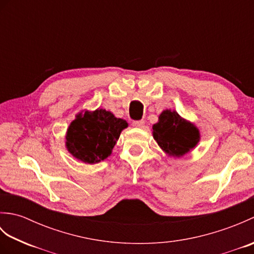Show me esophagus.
Segmentation results:
<instances>
[{"mask_svg":"<svg viewBox=\"0 0 254 254\" xmlns=\"http://www.w3.org/2000/svg\"><path fill=\"white\" fill-rule=\"evenodd\" d=\"M132 126L135 127H139L142 128L145 127V121L144 120H138V121H133L132 122Z\"/></svg>","mask_w":254,"mask_h":254,"instance_id":"obj_1","label":"esophagus"}]
</instances>
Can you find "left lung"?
Returning a JSON list of instances; mask_svg holds the SVG:
<instances>
[{
	"mask_svg": "<svg viewBox=\"0 0 254 254\" xmlns=\"http://www.w3.org/2000/svg\"><path fill=\"white\" fill-rule=\"evenodd\" d=\"M153 136L159 147L175 158L188 154L201 138L195 124L170 109H166L159 115L158 122L153 126Z\"/></svg>",
	"mask_w": 254,
	"mask_h": 254,
	"instance_id": "left-lung-1",
	"label": "left lung"
}]
</instances>
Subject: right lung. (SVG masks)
<instances>
[{"label": "right lung", "instance_id": "1", "mask_svg": "<svg viewBox=\"0 0 254 254\" xmlns=\"http://www.w3.org/2000/svg\"><path fill=\"white\" fill-rule=\"evenodd\" d=\"M127 126L126 120L100 108L82 111L67 127L66 149L85 164L100 163L111 155L121 132Z\"/></svg>", "mask_w": 254, "mask_h": 254}]
</instances>
